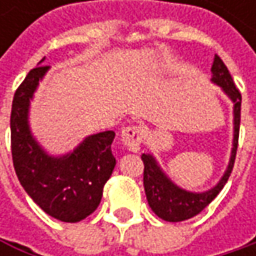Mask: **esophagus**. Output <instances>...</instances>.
I'll list each match as a JSON object with an SVG mask.
<instances>
[{
    "instance_id": "obj_1",
    "label": "esophagus",
    "mask_w": 256,
    "mask_h": 256,
    "mask_svg": "<svg viewBox=\"0 0 256 256\" xmlns=\"http://www.w3.org/2000/svg\"><path fill=\"white\" fill-rule=\"evenodd\" d=\"M142 139H144V130L139 126H128V128H124L122 130V140L133 152L139 151Z\"/></svg>"
}]
</instances>
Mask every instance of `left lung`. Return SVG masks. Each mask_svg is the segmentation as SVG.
<instances>
[{
    "label": "left lung",
    "mask_w": 256,
    "mask_h": 256,
    "mask_svg": "<svg viewBox=\"0 0 256 256\" xmlns=\"http://www.w3.org/2000/svg\"><path fill=\"white\" fill-rule=\"evenodd\" d=\"M212 82L218 84L222 92L231 99L234 104L232 114H234V134H232V148H231L230 163L227 166L226 174L220 182L204 191V192H191L186 190H182L176 184H174L169 176L162 170L157 160L151 154H142L144 162V188L146 194V200L152 212L169 222H179L190 220L196 215H198L224 188L227 180L230 178L237 145H238V128H240V106H242V94L238 88L236 87L230 72L226 66V64L221 60L218 54H215L214 65H212Z\"/></svg>",
    "instance_id": "obj_1"
}]
</instances>
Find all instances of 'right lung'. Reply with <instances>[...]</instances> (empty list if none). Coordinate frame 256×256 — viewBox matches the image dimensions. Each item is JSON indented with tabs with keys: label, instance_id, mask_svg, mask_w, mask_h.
Returning a JSON list of instances; mask_svg holds the SVG:
<instances>
[{
	"label": "right lung",
	"instance_id": "add662e5",
	"mask_svg": "<svg viewBox=\"0 0 256 256\" xmlns=\"http://www.w3.org/2000/svg\"><path fill=\"white\" fill-rule=\"evenodd\" d=\"M29 71L14 93L12 105V156L16 175L28 196L50 216L62 222H78L96 210L104 185L110 179L116 157L111 144L112 130L87 136L77 148L65 156H48L29 128V104L40 80L50 66Z\"/></svg>",
	"mask_w": 256,
	"mask_h": 256
}]
</instances>
